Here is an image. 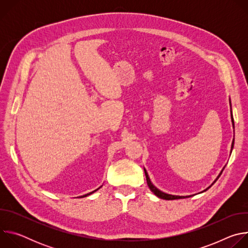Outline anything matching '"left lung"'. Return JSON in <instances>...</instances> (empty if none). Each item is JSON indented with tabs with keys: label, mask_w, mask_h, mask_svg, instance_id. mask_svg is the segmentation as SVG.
<instances>
[{
	"label": "left lung",
	"mask_w": 248,
	"mask_h": 248,
	"mask_svg": "<svg viewBox=\"0 0 248 248\" xmlns=\"http://www.w3.org/2000/svg\"><path fill=\"white\" fill-rule=\"evenodd\" d=\"M232 126L234 127V124H233V119H232ZM233 148V140H232V149ZM225 169V168H224ZM224 169L222 170V171H221V173L218 175V178H217V180L220 178V175L222 174V172H223V170H224ZM144 172H145V175H146V181H147V185H148V186H149V188L151 189V191L156 195V196H158L159 198H162V199H165V200H173V199H181V198H186V197H189V196H191V195H189V196H178V195H170V194H167V193H165V192H163V191H161V190H159L158 188H156L153 185H152V183L150 182V179H149V176H148V173H147V171H146V170L144 169ZM217 180L212 184V185H214L216 182H217ZM211 185V186H212ZM211 186L208 187V188H210L211 187ZM207 188V189H208ZM207 189H205V190H207ZM204 190V191H205Z\"/></svg>",
	"instance_id": "obj_1"
}]
</instances>
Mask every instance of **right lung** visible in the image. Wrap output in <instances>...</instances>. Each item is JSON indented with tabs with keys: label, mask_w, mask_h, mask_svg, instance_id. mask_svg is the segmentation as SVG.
<instances>
[{
	"label": "right lung",
	"mask_w": 248,
	"mask_h": 248,
	"mask_svg": "<svg viewBox=\"0 0 248 248\" xmlns=\"http://www.w3.org/2000/svg\"><path fill=\"white\" fill-rule=\"evenodd\" d=\"M99 188H100V187H99ZM99 188H97V189H96V190H94V191H92V192H90V193H87V194H85V195H83V196H81V197H85V196H88V195H90V194H92V193H93V192H95V191H97V190H98V189H99Z\"/></svg>",
	"instance_id": "add662e5"
}]
</instances>
